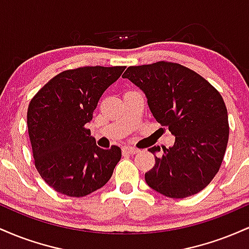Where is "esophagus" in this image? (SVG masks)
I'll list each match as a JSON object with an SVG mask.
<instances>
[{"label": "esophagus", "mask_w": 249, "mask_h": 249, "mask_svg": "<svg viewBox=\"0 0 249 249\" xmlns=\"http://www.w3.org/2000/svg\"><path fill=\"white\" fill-rule=\"evenodd\" d=\"M138 152H139V150L136 147H132V146L123 147V153H125V154H136Z\"/></svg>", "instance_id": "esophagus-1"}]
</instances>
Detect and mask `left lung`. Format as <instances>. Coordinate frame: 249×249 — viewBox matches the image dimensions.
I'll return each mask as SVG.
<instances>
[{
  "instance_id": "obj_1",
  "label": "left lung",
  "mask_w": 249,
  "mask_h": 249,
  "mask_svg": "<svg viewBox=\"0 0 249 249\" xmlns=\"http://www.w3.org/2000/svg\"><path fill=\"white\" fill-rule=\"evenodd\" d=\"M146 95L153 118L176 137L154 156L147 185L174 199L204 190L218 173L230 134L227 108L215 88L179 63L160 61L128 67L123 73ZM151 153L160 147L148 148Z\"/></svg>"
}]
</instances>
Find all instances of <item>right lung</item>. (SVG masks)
Listing matches in <instances>:
<instances>
[{"mask_svg":"<svg viewBox=\"0 0 249 249\" xmlns=\"http://www.w3.org/2000/svg\"><path fill=\"white\" fill-rule=\"evenodd\" d=\"M125 67H81L51 78L31 98L28 133L34 162L56 192L85 196L104 186L121 160V147H98L87 124L103 92Z\"/></svg>","mask_w":249,"mask_h":249,"instance_id":"add662e5","label":"right lung"}]
</instances>
